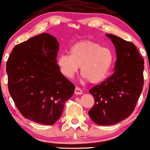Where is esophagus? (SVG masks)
Wrapping results in <instances>:
<instances>
[{
	"instance_id": "34e87169",
	"label": "esophagus",
	"mask_w": 150,
	"mask_h": 150,
	"mask_svg": "<svg viewBox=\"0 0 150 150\" xmlns=\"http://www.w3.org/2000/svg\"><path fill=\"white\" fill-rule=\"evenodd\" d=\"M74 94L76 95H81L83 94V91L79 87H76L75 88V91H74Z\"/></svg>"
}]
</instances>
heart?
<instances>
[{"mask_svg": "<svg viewBox=\"0 0 150 150\" xmlns=\"http://www.w3.org/2000/svg\"><path fill=\"white\" fill-rule=\"evenodd\" d=\"M69 54H61L57 65L63 76L73 79L81 66V74L91 83H100L107 76L113 64L109 49L99 43L83 41L70 48Z\"/></svg>", "mask_w": 150, "mask_h": 150, "instance_id": "b5f03b06", "label": "heart"}]
</instances>
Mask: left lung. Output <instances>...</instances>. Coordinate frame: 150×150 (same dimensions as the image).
<instances>
[{"mask_svg": "<svg viewBox=\"0 0 150 150\" xmlns=\"http://www.w3.org/2000/svg\"><path fill=\"white\" fill-rule=\"evenodd\" d=\"M116 49L113 75L89 90L94 105L88 112L93 122L109 126L122 122L134 109L144 85V60L132 43L106 34Z\"/></svg>", "mask_w": 150, "mask_h": 150, "instance_id": "obj_1", "label": "left lung"}]
</instances>
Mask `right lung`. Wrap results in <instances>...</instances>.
<instances>
[{
    "instance_id": "add662e5",
    "label": "right lung",
    "mask_w": 150,
    "mask_h": 150,
    "mask_svg": "<svg viewBox=\"0 0 150 150\" xmlns=\"http://www.w3.org/2000/svg\"><path fill=\"white\" fill-rule=\"evenodd\" d=\"M56 38L41 33L16 45L6 64L8 90L25 118L51 125L62 116L75 86L62 75L56 62Z\"/></svg>"
}]
</instances>
